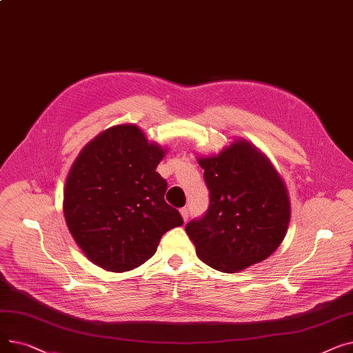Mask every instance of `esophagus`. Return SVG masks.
Returning <instances> with one entry per match:
<instances>
[{
  "label": "esophagus",
  "instance_id": "esophagus-1",
  "mask_svg": "<svg viewBox=\"0 0 353 353\" xmlns=\"http://www.w3.org/2000/svg\"><path fill=\"white\" fill-rule=\"evenodd\" d=\"M180 213H181L183 220H184V221H188V219H189V209H188V208H183V209L180 210Z\"/></svg>",
  "mask_w": 353,
  "mask_h": 353
}]
</instances>
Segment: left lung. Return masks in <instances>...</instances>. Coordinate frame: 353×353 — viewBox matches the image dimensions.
Returning a JSON list of instances; mask_svg holds the SVG:
<instances>
[{
	"label": "left lung",
	"instance_id": "obj_1",
	"mask_svg": "<svg viewBox=\"0 0 353 353\" xmlns=\"http://www.w3.org/2000/svg\"><path fill=\"white\" fill-rule=\"evenodd\" d=\"M197 161L210 193L208 212L186 225L197 256L225 273L265 261L282 243L290 220L281 176L246 140Z\"/></svg>",
	"mask_w": 353,
	"mask_h": 353
}]
</instances>
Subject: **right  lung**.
I'll return each mask as SVG.
<instances>
[{"instance_id":"1","label":"right lung","mask_w":353,"mask_h":353,"mask_svg":"<svg viewBox=\"0 0 353 353\" xmlns=\"http://www.w3.org/2000/svg\"><path fill=\"white\" fill-rule=\"evenodd\" d=\"M164 153L137 125L120 124L92 139L72 163L64 217L94 265L133 270L156 253L165 232L183 225L164 200L167 181L156 172Z\"/></svg>"}]
</instances>
